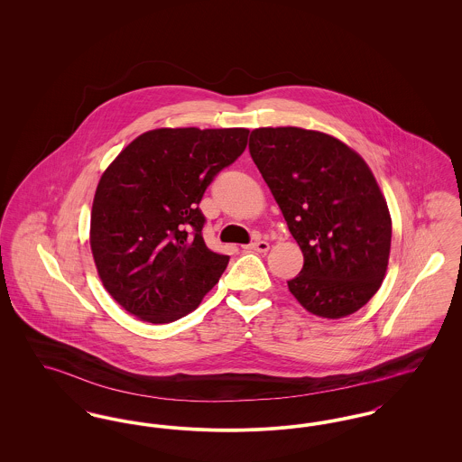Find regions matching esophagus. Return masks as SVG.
Instances as JSON below:
<instances>
[{
    "mask_svg": "<svg viewBox=\"0 0 462 462\" xmlns=\"http://www.w3.org/2000/svg\"><path fill=\"white\" fill-rule=\"evenodd\" d=\"M244 249L254 251V253H266V251L270 249V244L266 241L251 242V244H247Z\"/></svg>",
    "mask_w": 462,
    "mask_h": 462,
    "instance_id": "34e87169",
    "label": "esophagus"
}]
</instances>
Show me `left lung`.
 <instances>
[{"mask_svg":"<svg viewBox=\"0 0 462 462\" xmlns=\"http://www.w3.org/2000/svg\"><path fill=\"white\" fill-rule=\"evenodd\" d=\"M249 152L305 263L287 282L310 313L341 319L384 279L392 218L367 162L341 140L303 128H258Z\"/></svg>","mask_w":462,"mask_h":462,"instance_id":"obj_1","label":"left lung"}]
</instances>
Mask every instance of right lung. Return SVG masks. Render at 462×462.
Returning <instances> with one entry per match:
<instances>
[{
    "mask_svg": "<svg viewBox=\"0 0 462 462\" xmlns=\"http://www.w3.org/2000/svg\"><path fill=\"white\" fill-rule=\"evenodd\" d=\"M245 128H159L117 155L98 181L89 245L110 296L143 322L194 311L220 281L226 254L202 239L199 202L247 145Z\"/></svg>",
    "mask_w": 462,
    "mask_h": 462,
    "instance_id": "obj_1",
    "label": "right lung"
}]
</instances>
